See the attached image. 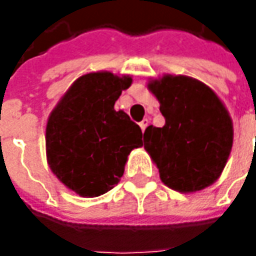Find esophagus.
Wrapping results in <instances>:
<instances>
[{"label": "esophagus", "instance_id": "esophagus-1", "mask_svg": "<svg viewBox=\"0 0 256 256\" xmlns=\"http://www.w3.org/2000/svg\"><path fill=\"white\" fill-rule=\"evenodd\" d=\"M148 120H142V121H141V122H140V126H141V130H142V132L144 131H145V128H146V126H148Z\"/></svg>", "mask_w": 256, "mask_h": 256}]
</instances>
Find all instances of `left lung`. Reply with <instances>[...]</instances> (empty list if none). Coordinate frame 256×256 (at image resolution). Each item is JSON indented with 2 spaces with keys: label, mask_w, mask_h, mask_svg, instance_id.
Wrapping results in <instances>:
<instances>
[{
  "label": "left lung",
  "mask_w": 256,
  "mask_h": 256,
  "mask_svg": "<svg viewBox=\"0 0 256 256\" xmlns=\"http://www.w3.org/2000/svg\"><path fill=\"white\" fill-rule=\"evenodd\" d=\"M160 102L162 128L150 125L144 148L161 181L184 194L201 191L221 176L234 142L231 115L208 85L186 75L165 74L148 81Z\"/></svg>",
  "instance_id": "1"
}]
</instances>
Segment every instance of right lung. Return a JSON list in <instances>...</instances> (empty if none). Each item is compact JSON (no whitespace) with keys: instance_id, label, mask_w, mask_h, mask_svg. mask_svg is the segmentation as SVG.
Returning a JSON list of instances; mask_svg holds the SVG:
<instances>
[{"instance_id":"obj_1","label":"right lung","mask_w":256,"mask_h":256,"mask_svg":"<svg viewBox=\"0 0 256 256\" xmlns=\"http://www.w3.org/2000/svg\"><path fill=\"white\" fill-rule=\"evenodd\" d=\"M132 84L131 75L90 72L68 88L50 114L46 162L80 196H100L120 182L128 155L142 146V131L114 105Z\"/></svg>"}]
</instances>
